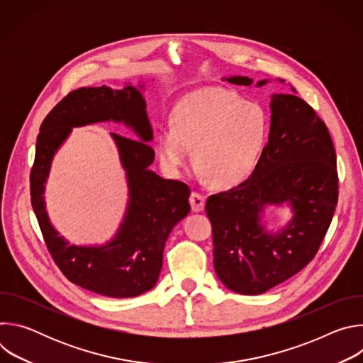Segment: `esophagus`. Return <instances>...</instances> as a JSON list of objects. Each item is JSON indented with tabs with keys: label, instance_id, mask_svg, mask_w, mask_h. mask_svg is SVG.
<instances>
[{
	"label": "esophagus",
	"instance_id": "obj_1",
	"mask_svg": "<svg viewBox=\"0 0 363 363\" xmlns=\"http://www.w3.org/2000/svg\"><path fill=\"white\" fill-rule=\"evenodd\" d=\"M189 202H191V208L194 213H199L203 210L205 205V196L199 192H192L189 196Z\"/></svg>",
	"mask_w": 363,
	"mask_h": 363
}]
</instances>
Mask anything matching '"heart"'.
<instances>
[{"label": "heart", "mask_w": 363, "mask_h": 363, "mask_svg": "<svg viewBox=\"0 0 363 363\" xmlns=\"http://www.w3.org/2000/svg\"><path fill=\"white\" fill-rule=\"evenodd\" d=\"M267 116L237 93L210 86L184 96L172 123L161 128L158 157L162 168L179 177L191 161L217 186H233L254 171L266 145Z\"/></svg>", "instance_id": "heart-1"}]
</instances>
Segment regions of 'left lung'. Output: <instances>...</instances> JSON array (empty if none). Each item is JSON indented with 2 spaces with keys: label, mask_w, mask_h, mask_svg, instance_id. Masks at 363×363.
I'll return each mask as SVG.
<instances>
[{
  "label": "left lung",
  "mask_w": 363,
  "mask_h": 363,
  "mask_svg": "<svg viewBox=\"0 0 363 363\" xmlns=\"http://www.w3.org/2000/svg\"><path fill=\"white\" fill-rule=\"evenodd\" d=\"M224 80L252 83L245 76ZM270 108L269 142L251 177L205 203L216 273L240 294L266 293L303 270L315 258L337 205L336 152L325 122L294 94H273ZM283 201L292 206L294 218L281 232L269 233L261 225L264 205Z\"/></svg>",
  "instance_id": "left-lung-1"
}]
</instances>
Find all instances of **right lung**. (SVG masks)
<instances>
[{
  "label": "right lung",
  "mask_w": 363,
  "mask_h": 363,
  "mask_svg": "<svg viewBox=\"0 0 363 363\" xmlns=\"http://www.w3.org/2000/svg\"><path fill=\"white\" fill-rule=\"evenodd\" d=\"M142 86L122 90L108 86L80 87L53 108L40 126L30 172L31 205L48 252L74 284L108 297H136L158 281L164 247L172 228L188 216L189 186L164 179L149 169L155 152ZM123 121L138 138L112 134L127 171L130 202L124 221L105 246H72L50 225L45 213L43 184L54 153L72 127L97 121Z\"/></svg>",
  "instance_id": "right-lung-1"
}]
</instances>
